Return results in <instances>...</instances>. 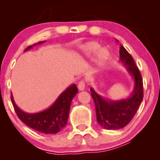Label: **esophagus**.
Instances as JSON below:
<instances>
[{
    "instance_id": "34e87169",
    "label": "esophagus",
    "mask_w": 160,
    "mask_h": 160,
    "mask_svg": "<svg viewBox=\"0 0 160 160\" xmlns=\"http://www.w3.org/2000/svg\"><path fill=\"white\" fill-rule=\"evenodd\" d=\"M85 86H86L85 81H84V80H80V81L79 82V83H78L79 90H80V91L83 90V89H85Z\"/></svg>"
}]
</instances>
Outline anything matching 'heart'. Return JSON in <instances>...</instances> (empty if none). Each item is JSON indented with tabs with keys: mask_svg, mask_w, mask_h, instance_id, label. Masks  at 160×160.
<instances>
[{
	"mask_svg": "<svg viewBox=\"0 0 160 160\" xmlns=\"http://www.w3.org/2000/svg\"><path fill=\"white\" fill-rule=\"evenodd\" d=\"M100 44L95 41H91L86 43L85 45L83 46V49L84 52L86 53L88 56H90V55L94 54L100 48ZM109 56V51L108 49L106 48H102L99 49L98 52V56H97V59H98V63L100 65H103V64L107 61Z\"/></svg>",
	"mask_w": 160,
	"mask_h": 160,
	"instance_id": "1",
	"label": "heart"
}]
</instances>
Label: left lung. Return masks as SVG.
Wrapping results in <instances>:
<instances>
[{"label": "left lung", "instance_id": "left-lung-1", "mask_svg": "<svg viewBox=\"0 0 160 160\" xmlns=\"http://www.w3.org/2000/svg\"><path fill=\"white\" fill-rule=\"evenodd\" d=\"M120 60L133 77L134 91L129 98L120 101H108L90 88L94 100L97 121L106 129H120L130 122L143 100V80L132 56L123 46L120 47Z\"/></svg>", "mask_w": 160, "mask_h": 160}]
</instances>
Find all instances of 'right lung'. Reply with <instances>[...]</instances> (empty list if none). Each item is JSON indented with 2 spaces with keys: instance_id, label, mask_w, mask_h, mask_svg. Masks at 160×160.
Returning <instances> with one entry per match:
<instances>
[{
  "instance_id": "add662e5",
  "label": "right lung",
  "mask_w": 160,
  "mask_h": 160,
  "mask_svg": "<svg viewBox=\"0 0 160 160\" xmlns=\"http://www.w3.org/2000/svg\"><path fill=\"white\" fill-rule=\"evenodd\" d=\"M42 43L43 41L38 42V43ZM31 48H32V46H29L25 51ZM78 92V87L75 84H73L58 96L50 108L35 113L22 111L16 104L12 95H11L10 98L16 114L24 123L40 132L56 134L61 131L67 124L71 101Z\"/></svg>"
}]
</instances>
